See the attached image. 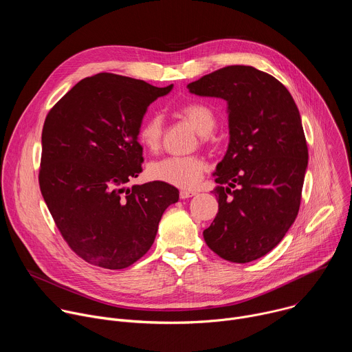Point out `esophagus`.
Segmentation results:
<instances>
[{
  "label": "esophagus",
  "instance_id": "esophagus-1",
  "mask_svg": "<svg viewBox=\"0 0 352 352\" xmlns=\"http://www.w3.org/2000/svg\"><path fill=\"white\" fill-rule=\"evenodd\" d=\"M195 195H196V192H193V190H181V192H179L181 199H188V197H192V196H195Z\"/></svg>",
  "mask_w": 352,
  "mask_h": 352
}]
</instances>
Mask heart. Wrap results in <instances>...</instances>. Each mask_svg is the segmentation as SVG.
<instances>
[{
  "mask_svg": "<svg viewBox=\"0 0 352 352\" xmlns=\"http://www.w3.org/2000/svg\"><path fill=\"white\" fill-rule=\"evenodd\" d=\"M179 116L185 121H188L202 136L212 133L216 125L214 114L210 109L202 104L185 106L179 111ZM162 136L163 121L159 116L147 117L138 131L139 143L144 148L150 150V152H157L160 148ZM205 170L206 163L199 156L166 157L150 163L147 168L150 178L182 189L195 188L200 182V179H202Z\"/></svg>",
  "mask_w": 352,
  "mask_h": 352,
  "instance_id": "b5f03b06",
  "label": "heart"
}]
</instances>
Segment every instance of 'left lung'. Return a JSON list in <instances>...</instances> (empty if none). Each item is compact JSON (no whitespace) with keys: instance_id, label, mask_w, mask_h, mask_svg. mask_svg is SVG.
<instances>
[{"instance_id":"left-lung-1","label":"left lung","mask_w":352,"mask_h":352,"mask_svg":"<svg viewBox=\"0 0 352 352\" xmlns=\"http://www.w3.org/2000/svg\"><path fill=\"white\" fill-rule=\"evenodd\" d=\"M227 102L230 142L212 192L219 213L204 231L208 246L234 263L256 261L284 238L299 210L308 146L287 87L254 67L231 65L186 86Z\"/></svg>"}]
</instances>
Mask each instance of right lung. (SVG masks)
I'll return each mask as SVG.
<instances>
[{
	"mask_svg": "<svg viewBox=\"0 0 352 352\" xmlns=\"http://www.w3.org/2000/svg\"><path fill=\"white\" fill-rule=\"evenodd\" d=\"M171 89L97 74L78 82L44 121L40 190L67 243L90 265H133L178 202V189L160 181L125 186L142 173L138 131L147 107Z\"/></svg>",
	"mask_w": 352,
	"mask_h": 352,
	"instance_id": "obj_1",
	"label": "right lung"
}]
</instances>
